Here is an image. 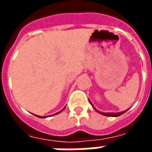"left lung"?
Returning <instances> with one entry per match:
<instances>
[{
	"label": "left lung",
	"mask_w": 152,
	"mask_h": 152,
	"mask_svg": "<svg viewBox=\"0 0 152 152\" xmlns=\"http://www.w3.org/2000/svg\"><path fill=\"white\" fill-rule=\"evenodd\" d=\"M89 102H90V104H91L93 107H94V106H93V104L91 103V102L89 101ZM96 111H97V110H96ZM97 112H99V111H97ZM99 112L100 113V114L103 115H107V116H112V117H115H115H116V116H119V115H121L124 114V112H125V111H124V112H118V113H103V112Z\"/></svg>",
	"instance_id": "1"
}]
</instances>
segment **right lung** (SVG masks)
<instances>
[{"mask_svg": "<svg viewBox=\"0 0 152 152\" xmlns=\"http://www.w3.org/2000/svg\"><path fill=\"white\" fill-rule=\"evenodd\" d=\"M63 109H64V108H63ZM63 110H62V111H63ZM62 111H60L59 112H57V113H55V114H53V115H57V114H58V113H60V112H62ZM36 115V116H37V117H39V118H43V117H45H45H46V116H43V117H42V116H40V115Z\"/></svg>", "mask_w": 152, "mask_h": 152, "instance_id": "1", "label": "right lung"}]
</instances>
